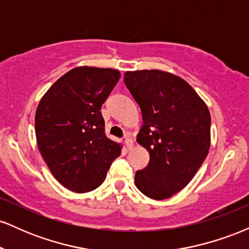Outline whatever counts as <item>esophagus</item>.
<instances>
[{
  "instance_id": "obj_1",
  "label": "esophagus",
  "mask_w": 249,
  "mask_h": 249,
  "mask_svg": "<svg viewBox=\"0 0 249 249\" xmlns=\"http://www.w3.org/2000/svg\"><path fill=\"white\" fill-rule=\"evenodd\" d=\"M125 145H126V147L128 148V150H130V148H132V146H133V141L128 133L125 134Z\"/></svg>"
}]
</instances>
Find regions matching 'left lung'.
I'll use <instances>...</instances> for the list:
<instances>
[{
	"label": "left lung",
	"mask_w": 249,
	"mask_h": 249,
	"mask_svg": "<svg viewBox=\"0 0 249 249\" xmlns=\"http://www.w3.org/2000/svg\"><path fill=\"white\" fill-rule=\"evenodd\" d=\"M124 83L142 111L137 142L150 153L134 182L148 198L167 199L186 186L207 157L210 111L186 81L170 72L126 71Z\"/></svg>",
	"instance_id": "left-lung-1"
}]
</instances>
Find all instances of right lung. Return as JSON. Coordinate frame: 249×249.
I'll return each mask as SVG.
<instances>
[{
    "label": "right lung",
    "instance_id": "1",
    "mask_svg": "<svg viewBox=\"0 0 249 249\" xmlns=\"http://www.w3.org/2000/svg\"><path fill=\"white\" fill-rule=\"evenodd\" d=\"M121 78L115 69L70 70L42 97L35 115L37 145L53 176L72 192L102 185L121 145L105 134L101 107Z\"/></svg>",
    "mask_w": 249,
    "mask_h": 249
}]
</instances>
